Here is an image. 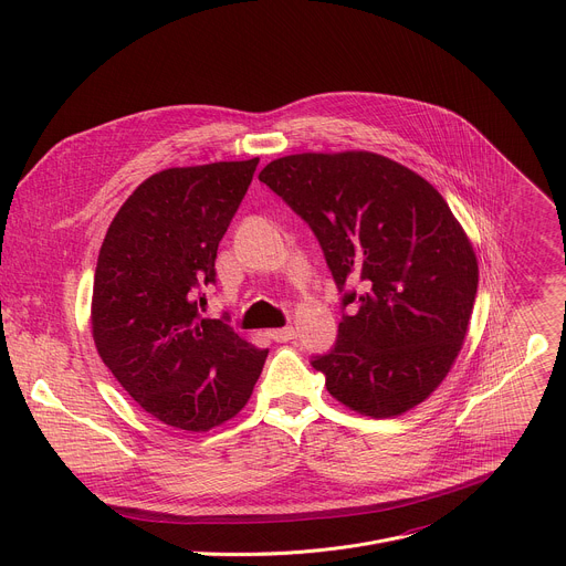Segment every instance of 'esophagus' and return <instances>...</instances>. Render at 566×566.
Segmentation results:
<instances>
[{
  "label": "esophagus",
  "mask_w": 566,
  "mask_h": 566,
  "mask_svg": "<svg viewBox=\"0 0 566 566\" xmlns=\"http://www.w3.org/2000/svg\"><path fill=\"white\" fill-rule=\"evenodd\" d=\"M269 338L275 343H289L295 338V329L293 327H282V329H273L269 332Z\"/></svg>",
  "instance_id": "1"
}]
</instances>
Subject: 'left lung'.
I'll return each instance as SVG.
<instances>
[{
  "mask_svg": "<svg viewBox=\"0 0 566 566\" xmlns=\"http://www.w3.org/2000/svg\"><path fill=\"white\" fill-rule=\"evenodd\" d=\"M260 181L317 237L343 308L356 304L334 349L311 360L329 394L371 419L419 406L461 352L479 284L472 244L446 199L374 151L282 156Z\"/></svg>",
  "mask_w": 566,
  "mask_h": 566,
  "instance_id": "obj_1",
  "label": "left lung"
}]
</instances>
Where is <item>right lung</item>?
<instances>
[{
    "label": "right lung",
    "instance_id": "add662e5",
    "mask_svg": "<svg viewBox=\"0 0 566 566\" xmlns=\"http://www.w3.org/2000/svg\"><path fill=\"white\" fill-rule=\"evenodd\" d=\"M260 158L170 168L145 179L101 247L92 332L123 389L160 423L206 432L247 406L269 349L196 300ZM203 300V297H200Z\"/></svg>",
    "mask_w": 566,
    "mask_h": 566
}]
</instances>
